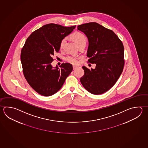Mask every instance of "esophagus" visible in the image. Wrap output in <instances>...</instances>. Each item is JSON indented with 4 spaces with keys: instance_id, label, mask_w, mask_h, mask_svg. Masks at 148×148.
I'll list each match as a JSON object with an SVG mask.
<instances>
[{
    "instance_id": "esophagus-1",
    "label": "esophagus",
    "mask_w": 148,
    "mask_h": 148,
    "mask_svg": "<svg viewBox=\"0 0 148 148\" xmlns=\"http://www.w3.org/2000/svg\"><path fill=\"white\" fill-rule=\"evenodd\" d=\"M78 68V66H73V70H75L76 69H77Z\"/></svg>"
}]
</instances>
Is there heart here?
Here are the masks:
<instances>
[{
	"mask_svg": "<svg viewBox=\"0 0 148 148\" xmlns=\"http://www.w3.org/2000/svg\"><path fill=\"white\" fill-rule=\"evenodd\" d=\"M70 38L75 43L76 45H77L78 47L82 45H85L86 43V37L84 34L81 32L76 31L74 32L71 35ZM66 38H63L61 41L60 44V47L61 49H62L64 47V45L66 42ZM66 60L69 63L72 64H76L78 63L77 59L73 56H67L66 58Z\"/></svg>",
	"mask_w": 148,
	"mask_h": 148,
	"instance_id": "b5f03b06",
	"label": "heart"
}]
</instances>
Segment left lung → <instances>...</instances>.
<instances>
[{
	"instance_id": "8db88e82",
	"label": "left lung",
	"mask_w": 148,
	"mask_h": 148,
	"mask_svg": "<svg viewBox=\"0 0 148 148\" xmlns=\"http://www.w3.org/2000/svg\"><path fill=\"white\" fill-rule=\"evenodd\" d=\"M77 29L84 32L88 40V62L96 64L95 69L82 67L84 75L80 79L81 83L92 94H101L114 85L123 72V43L112 30L97 23H84L78 25Z\"/></svg>"
}]
</instances>
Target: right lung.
I'll return each instance as SVG.
<instances>
[{
    "label": "right lung",
    "mask_w": 148,
    "mask_h": 148,
    "mask_svg": "<svg viewBox=\"0 0 148 148\" xmlns=\"http://www.w3.org/2000/svg\"><path fill=\"white\" fill-rule=\"evenodd\" d=\"M76 26L70 27L54 23L45 25L28 37L21 52L23 73L29 84L39 94L50 96L61 89L72 71V65L62 63L60 68L51 65L52 56L58 52L62 39Z\"/></svg>",
    "instance_id": "1"
}]
</instances>
